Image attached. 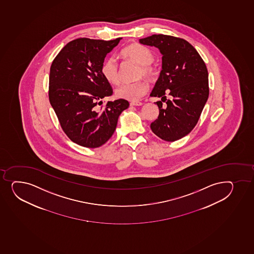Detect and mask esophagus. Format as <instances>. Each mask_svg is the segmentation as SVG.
Listing matches in <instances>:
<instances>
[{
  "label": "esophagus",
  "mask_w": 254,
  "mask_h": 254,
  "mask_svg": "<svg viewBox=\"0 0 254 254\" xmlns=\"http://www.w3.org/2000/svg\"><path fill=\"white\" fill-rule=\"evenodd\" d=\"M143 103L141 102H131L130 105L131 106H141Z\"/></svg>",
  "instance_id": "esophagus-1"
}]
</instances>
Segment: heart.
<instances>
[{
    "label": "heart",
    "instance_id": "1",
    "mask_svg": "<svg viewBox=\"0 0 254 254\" xmlns=\"http://www.w3.org/2000/svg\"><path fill=\"white\" fill-rule=\"evenodd\" d=\"M121 54L124 58L140 65L139 77L152 78L155 76V68L151 66L154 56L149 48L141 44L133 43L127 46ZM101 72L109 83L111 84H117L119 83L120 74L117 62L115 58H109L104 61L102 65ZM148 88L149 87L146 82L142 80L134 83H122L116 88L115 95L119 99H126L128 101H138L146 94Z\"/></svg>",
    "mask_w": 254,
    "mask_h": 254
}]
</instances>
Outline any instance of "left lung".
Instances as JSON below:
<instances>
[{
	"label": "left lung",
	"instance_id": "8db88e82",
	"mask_svg": "<svg viewBox=\"0 0 254 254\" xmlns=\"http://www.w3.org/2000/svg\"><path fill=\"white\" fill-rule=\"evenodd\" d=\"M139 43L157 48L162 55V69L150 96L166 104L156 102L160 114L150 128L160 139L176 141L192 130L207 101V68L194 47L182 38L154 34Z\"/></svg>",
	"mask_w": 254,
	"mask_h": 254
}]
</instances>
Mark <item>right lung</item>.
I'll return each mask as SVG.
<instances>
[{"mask_svg":"<svg viewBox=\"0 0 254 254\" xmlns=\"http://www.w3.org/2000/svg\"><path fill=\"white\" fill-rule=\"evenodd\" d=\"M122 38L104 41L77 38L67 43L54 59L49 76V101L59 123L72 142L97 148L112 136L118 119L128 109L126 99H102L112 95L101 67Z\"/></svg>","mask_w":254,"mask_h":254,"instance_id":"add662e5","label":"right lung"}]
</instances>
